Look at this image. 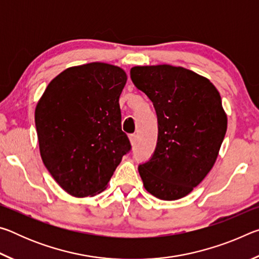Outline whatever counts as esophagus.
<instances>
[{"label": "esophagus", "mask_w": 259, "mask_h": 259, "mask_svg": "<svg viewBox=\"0 0 259 259\" xmlns=\"http://www.w3.org/2000/svg\"><path fill=\"white\" fill-rule=\"evenodd\" d=\"M129 139H130V143H131V145H135L136 144V142H137V135H130L129 136Z\"/></svg>", "instance_id": "1"}]
</instances>
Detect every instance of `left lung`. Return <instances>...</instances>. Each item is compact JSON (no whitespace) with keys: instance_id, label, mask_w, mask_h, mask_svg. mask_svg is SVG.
I'll return each mask as SVG.
<instances>
[{"instance_id":"8db88e82","label":"left lung","mask_w":259,"mask_h":259,"mask_svg":"<svg viewBox=\"0 0 259 259\" xmlns=\"http://www.w3.org/2000/svg\"><path fill=\"white\" fill-rule=\"evenodd\" d=\"M130 76L154 105L159 135L154 154L138 166L145 190L165 201L182 199L217 160L227 129L218 90L181 66H135Z\"/></svg>"}]
</instances>
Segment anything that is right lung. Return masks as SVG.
<instances>
[{"mask_svg":"<svg viewBox=\"0 0 259 259\" xmlns=\"http://www.w3.org/2000/svg\"><path fill=\"white\" fill-rule=\"evenodd\" d=\"M125 83L121 67L90 63L61 72L38 100L35 125L42 161L72 196L103 192L130 151L119 104Z\"/></svg>","mask_w":259,"mask_h":259,"instance_id":"add662e5","label":"right lung"}]
</instances>
